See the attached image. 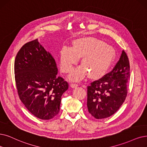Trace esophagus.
Masks as SVG:
<instances>
[{"label": "esophagus", "mask_w": 147, "mask_h": 147, "mask_svg": "<svg viewBox=\"0 0 147 147\" xmlns=\"http://www.w3.org/2000/svg\"><path fill=\"white\" fill-rule=\"evenodd\" d=\"M70 86H71L72 88H75V87H77L78 86V84H76V83H72L70 84Z\"/></svg>", "instance_id": "34e87169"}]
</instances>
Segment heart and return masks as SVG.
Listing matches in <instances>:
<instances>
[{
    "instance_id": "1",
    "label": "heart",
    "mask_w": 147,
    "mask_h": 147,
    "mask_svg": "<svg viewBox=\"0 0 147 147\" xmlns=\"http://www.w3.org/2000/svg\"><path fill=\"white\" fill-rule=\"evenodd\" d=\"M115 51L101 40L92 37L75 40L71 47L64 46L59 52V65L64 74L72 72L74 66L82 57L83 66L70 76L72 81H79L87 74L93 79L100 78L106 74L115 58Z\"/></svg>"
}]
</instances>
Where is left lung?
Masks as SVG:
<instances>
[{
  "instance_id": "1",
  "label": "left lung",
  "mask_w": 147,
  "mask_h": 147,
  "mask_svg": "<svg viewBox=\"0 0 147 147\" xmlns=\"http://www.w3.org/2000/svg\"><path fill=\"white\" fill-rule=\"evenodd\" d=\"M130 69L128 56L122 51L119 61L112 70L87 87V109L94 118H107L120 108L127 95Z\"/></svg>"
}]
</instances>
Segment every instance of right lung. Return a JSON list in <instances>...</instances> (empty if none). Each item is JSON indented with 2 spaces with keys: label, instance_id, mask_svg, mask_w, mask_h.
Segmentation results:
<instances>
[{
  "label": "right lung",
  "instance_id": "right-lung-1",
  "mask_svg": "<svg viewBox=\"0 0 147 147\" xmlns=\"http://www.w3.org/2000/svg\"><path fill=\"white\" fill-rule=\"evenodd\" d=\"M54 58L37 39L23 45L14 61L16 88L22 102L36 118L48 120L60 111L67 81L57 77Z\"/></svg>",
  "mask_w": 147,
  "mask_h": 147
}]
</instances>
